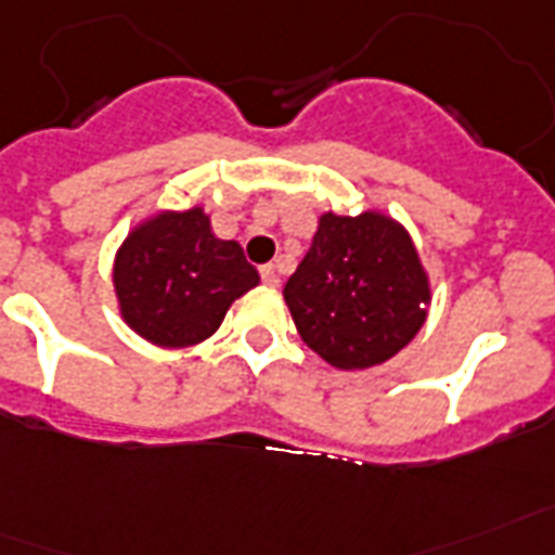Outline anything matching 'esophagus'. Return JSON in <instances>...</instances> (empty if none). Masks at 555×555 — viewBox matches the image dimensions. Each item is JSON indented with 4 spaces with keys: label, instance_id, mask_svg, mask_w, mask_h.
Listing matches in <instances>:
<instances>
[{
    "label": "esophagus",
    "instance_id": "1",
    "mask_svg": "<svg viewBox=\"0 0 555 555\" xmlns=\"http://www.w3.org/2000/svg\"><path fill=\"white\" fill-rule=\"evenodd\" d=\"M260 278H263V283H267L269 288L281 286V274H278V269H274V267H263V269H260Z\"/></svg>",
    "mask_w": 555,
    "mask_h": 555
}]
</instances>
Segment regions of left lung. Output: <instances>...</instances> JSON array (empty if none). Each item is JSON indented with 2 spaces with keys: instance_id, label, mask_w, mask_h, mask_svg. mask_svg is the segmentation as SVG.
<instances>
[{
  "instance_id": "obj_1",
  "label": "left lung",
  "mask_w": 555,
  "mask_h": 555,
  "mask_svg": "<svg viewBox=\"0 0 555 555\" xmlns=\"http://www.w3.org/2000/svg\"><path fill=\"white\" fill-rule=\"evenodd\" d=\"M431 297L414 237L383 209L320 215L309 251L283 286L297 334L340 371L400 354L425 326Z\"/></svg>"
}]
</instances>
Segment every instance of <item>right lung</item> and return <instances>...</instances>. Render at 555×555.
Listing matches in <instances>:
<instances>
[{"mask_svg": "<svg viewBox=\"0 0 555 555\" xmlns=\"http://www.w3.org/2000/svg\"><path fill=\"white\" fill-rule=\"evenodd\" d=\"M258 283L241 244L215 235L204 206L146 215L113 260L118 314L158 349H186L212 337L229 306Z\"/></svg>", "mask_w": 555, "mask_h": 555, "instance_id": "right-lung-1", "label": "right lung"}]
</instances>
